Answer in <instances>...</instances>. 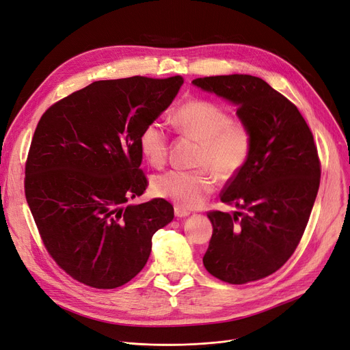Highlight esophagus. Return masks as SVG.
<instances>
[{
  "label": "esophagus",
  "mask_w": 350,
  "mask_h": 350,
  "mask_svg": "<svg viewBox=\"0 0 350 350\" xmlns=\"http://www.w3.org/2000/svg\"><path fill=\"white\" fill-rule=\"evenodd\" d=\"M174 215L177 217H185V216H189L190 212L187 209H185V208H180V206H174Z\"/></svg>",
  "instance_id": "obj_1"
}]
</instances>
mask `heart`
<instances>
[{"label": "heart", "instance_id": "1", "mask_svg": "<svg viewBox=\"0 0 350 350\" xmlns=\"http://www.w3.org/2000/svg\"><path fill=\"white\" fill-rule=\"evenodd\" d=\"M174 124L180 133L202 142L196 160L200 170L160 174L152 180V190L180 208H199L215 190L214 174L221 182H229L247 165L254 148V131L247 121L232 118L226 108L206 99L183 102L174 112ZM168 142L170 137L161 121L150 122L139 137L141 152L152 167L165 163Z\"/></svg>", "mask_w": 350, "mask_h": 350}]
</instances>
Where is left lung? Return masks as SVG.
<instances>
[{
  "label": "left lung",
  "mask_w": 350,
  "mask_h": 350,
  "mask_svg": "<svg viewBox=\"0 0 350 350\" xmlns=\"http://www.w3.org/2000/svg\"><path fill=\"white\" fill-rule=\"evenodd\" d=\"M196 86L234 102L254 131L242 172L221 193L239 212L208 213L213 234L203 265L217 280L247 284L274 274L299 247L320 186L312 131L291 100L261 77H198Z\"/></svg>",
  "instance_id": "1"
}]
</instances>
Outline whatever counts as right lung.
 <instances>
[{"label": "right lung", "instance_id": "add662e5", "mask_svg": "<svg viewBox=\"0 0 350 350\" xmlns=\"http://www.w3.org/2000/svg\"><path fill=\"white\" fill-rule=\"evenodd\" d=\"M185 79L98 81L53 103L37 124L24 193L44 248L73 280L111 290L144 268L152 235L170 224V202L128 204L148 187L142 129Z\"/></svg>", "mask_w": 350, "mask_h": 350}]
</instances>
